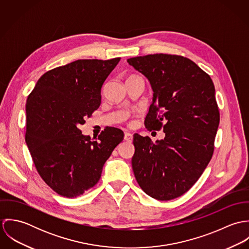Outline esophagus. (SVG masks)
<instances>
[{"label": "esophagus", "instance_id": "obj_1", "mask_svg": "<svg viewBox=\"0 0 249 249\" xmlns=\"http://www.w3.org/2000/svg\"><path fill=\"white\" fill-rule=\"evenodd\" d=\"M132 139H133L132 134H130V133H128V132L124 133V140H125L126 142H131Z\"/></svg>", "mask_w": 249, "mask_h": 249}]
</instances>
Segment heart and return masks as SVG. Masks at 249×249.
Returning <instances> with one entry per match:
<instances>
[{
	"label": "heart",
	"mask_w": 249,
	"mask_h": 249,
	"mask_svg": "<svg viewBox=\"0 0 249 249\" xmlns=\"http://www.w3.org/2000/svg\"><path fill=\"white\" fill-rule=\"evenodd\" d=\"M134 76H135V75H131V76H130V77H134ZM130 77H129V78H130Z\"/></svg>",
	"instance_id": "1"
}]
</instances>
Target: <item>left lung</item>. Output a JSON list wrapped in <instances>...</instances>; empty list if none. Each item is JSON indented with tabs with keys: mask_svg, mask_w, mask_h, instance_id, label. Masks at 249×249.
Instances as JSON below:
<instances>
[{
	"mask_svg": "<svg viewBox=\"0 0 249 249\" xmlns=\"http://www.w3.org/2000/svg\"><path fill=\"white\" fill-rule=\"evenodd\" d=\"M127 62L146 76L154 92L145 128L166 134L156 143L133 135L134 176L149 196L177 198L194 186L213 156L219 124L213 81L194 61L177 54H148Z\"/></svg>",
	"mask_w": 249,
	"mask_h": 249,
	"instance_id": "obj_1",
	"label": "left lung"
}]
</instances>
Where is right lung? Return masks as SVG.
<instances>
[{"mask_svg":"<svg viewBox=\"0 0 249 249\" xmlns=\"http://www.w3.org/2000/svg\"><path fill=\"white\" fill-rule=\"evenodd\" d=\"M120 57L78 59L45 72L28 97L25 139L45 183L64 197H76L100 180L105 163L124 140L107 126L93 141L81 134L101 106L102 87Z\"/></svg>","mask_w":249,"mask_h":249,"instance_id":"obj_1","label":"right lung"}]
</instances>
